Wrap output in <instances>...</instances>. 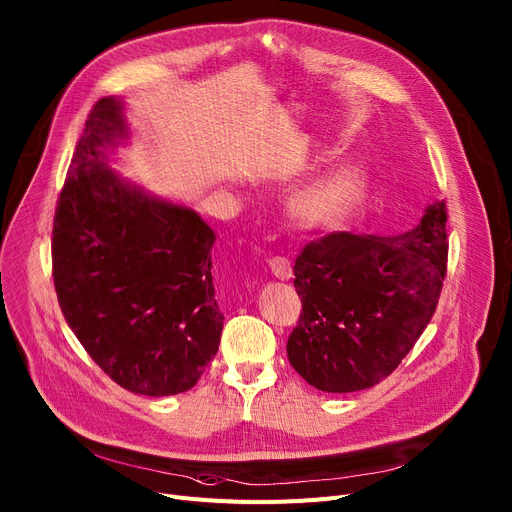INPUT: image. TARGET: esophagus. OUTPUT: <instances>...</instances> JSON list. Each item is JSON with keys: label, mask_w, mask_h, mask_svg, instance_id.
Returning <instances> with one entry per match:
<instances>
[{"label": "esophagus", "mask_w": 512, "mask_h": 512, "mask_svg": "<svg viewBox=\"0 0 512 512\" xmlns=\"http://www.w3.org/2000/svg\"><path fill=\"white\" fill-rule=\"evenodd\" d=\"M267 265H269L271 273L275 277H280V280H290V277H292V263H290L288 257H282V255L269 257Z\"/></svg>", "instance_id": "1"}]
</instances>
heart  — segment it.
<instances>
[{
  "label": "heart",
  "mask_w": 512,
  "mask_h": 512,
  "mask_svg": "<svg viewBox=\"0 0 512 512\" xmlns=\"http://www.w3.org/2000/svg\"><path fill=\"white\" fill-rule=\"evenodd\" d=\"M365 190V175L355 167H343L316 177L290 196V214L302 224H333L347 216Z\"/></svg>",
  "instance_id": "1"
}]
</instances>
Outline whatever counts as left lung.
<instances>
[{
	"instance_id": "1",
	"label": "left lung",
	"mask_w": 512,
	"mask_h": 512,
	"mask_svg": "<svg viewBox=\"0 0 512 512\" xmlns=\"http://www.w3.org/2000/svg\"><path fill=\"white\" fill-rule=\"evenodd\" d=\"M445 222V202H435L404 235L337 230L304 245L294 265L302 312L286 349L310 386L359 392L400 365L437 310Z\"/></svg>"
}]
</instances>
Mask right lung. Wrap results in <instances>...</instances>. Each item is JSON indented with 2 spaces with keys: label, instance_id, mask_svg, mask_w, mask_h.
Segmentation results:
<instances>
[{
  "label": "right lung",
  "instance_id": "right-lung-1",
  "mask_svg": "<svg viewBox=\"0 0 512 512\" xmlns=\"http://www.w3.org/2000/svg\"><path fill=\"white\" fill-rule=\"evenodd\" d=\"M126 136L122 104L96 102L55 208L53 280L71 331L118 386L171 396L196 386L218 351L214 232L108 167V147Z\"/></svg>",
  "mask_w": 512,
  "mask_h": 512
}]
</instances>
